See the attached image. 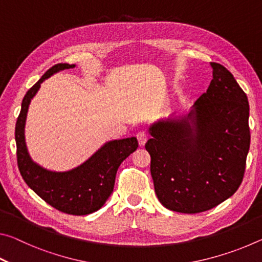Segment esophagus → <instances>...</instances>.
I'll return each mask as SVG.
<instances>
[{
  "mask_svg": "<svg viewBox=\"0 0 262 262\" xmlns=\"http://www.w3.org/2000/svg\"><path fill=\"white\" fill-rule=\"evenodd\" d=\"M136 137H137V141H139V144L140 145H144L145 143H147L149 136H148V134L145 132H139V133H137Z\"/></svg>",
  "mask_w": 262,
  "mask_h": 262,
  "instance_id": "esophagus-1",
  "label": "esophagus"
}]
</instances>
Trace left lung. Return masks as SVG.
Returning a JSON list of instances; mask_svg holds the SVG:
<instances>
[{
	"mask_svg": "<svg viewBox=\"0 0 262 262\" xmlns=\"http://www.w3.org/2000/svg\"><path fill=\"white\" fill-rule=\"evenodd\" d=\"M210 66L211 82L189 113L152 123L145 143L159 202L184 214L209 210L232 196L250 149L247 96L227 68Z\"/></svg>",
	"mask_w": 262,
	"mask_h": 262,
	"instance_id": "obj_1",
	"label": "left lung"
}]
</instances>
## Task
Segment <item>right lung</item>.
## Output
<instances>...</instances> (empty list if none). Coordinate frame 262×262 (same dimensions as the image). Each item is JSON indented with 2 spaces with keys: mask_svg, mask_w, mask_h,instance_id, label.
<instances>
[{
  "mask_svg": "<svg viewBox=\"0 0 262 262\" xmlns=\"http://www.w3.org/2000/svg\"><path fill=\"white\" fill-rule=\"evenodd\" d=\"M75 64L57 63L26 92L16 122L17 164L29 187L55 209L70 215H88L104 206L114 188L115 174L120 164L139 147L136 137L108 141L81 165L66 172L50 171L30 157L25 143V121L31 99L40 84L60 70Z\"/></svg>",
  "mask_w": 262,
  "mask_h": 262,
  "instance_id": "obj_1",
  "label": "right lung"
}]
</instances>
